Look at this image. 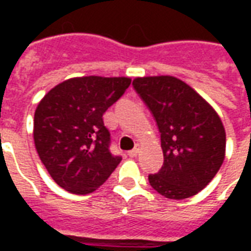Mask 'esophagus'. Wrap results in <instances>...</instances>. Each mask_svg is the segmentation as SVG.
<instances>
[{
	"mask_svg": "<svg viewBox=\"0 0 251 251\" xmlns=\"http://www.w3.org/2000/svg\"><path fill=\"white\" fill-rule=\"evenodd\" d=\"M138 152H140V145L136 144V147L133 148L131 151H129V156H130V157H136L137 154H138Z\"/></svg>",
	"mask_w": 251,
	"mask_h": 251,
	"instance_id": "34e87169",
	"label": "esophagus"
}]
</instances>
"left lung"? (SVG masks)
<instances>
[{
    "instance_id": "left-lung-1",
    "label": "left lung",
    "mask_w": 251,
    "mask_h": 251,
    "mask_svg": "<svg viewBox=\"0 0 251 251\" xmlns=\"http://www.w3.org/2000/svg\"><path fill=\"white\" fill-rule=\"evenodd\" d=\"M133 87L161 136L164 164L148 177L152 188L168 199L194 196L214 179L225 160L226 131L219 115L175 76L136 77Z\"/></svg>"
}]
</instances>
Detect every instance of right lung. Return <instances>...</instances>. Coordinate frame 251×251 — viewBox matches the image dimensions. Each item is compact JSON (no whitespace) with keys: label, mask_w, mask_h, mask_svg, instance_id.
Returning <instances> with one entry per match:
<instances>
[{"label":"right lung","mask_w":251,"mask_h":251,"mask_svg":"<svg viewBox=\"0 0 251 251\" xmlns=\"http://www.w3.org/2000/svg\"><path fill=\"white\" fill-rule=\"evenodd\" d=\"M130 77L82 76L59 83L37 104L33 138L41 163L68 192L91 194L122 157L110 152L103 114L130 86Z\"/></svg>","instance_id":"add662e5"}]
</instances>
